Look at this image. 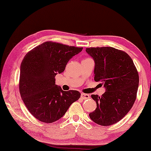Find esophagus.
Listing matches in <instances>:
<instances>
[{"label":"esophagus","mask_w":151,"mask_h":151,"mask_svg":"<svg viewBox=\"0 0 151 151\" xmlns=\"http://www.w3.org/2000/svg\"><path fill=\"white\" fill-rule=\"evenodd\" d=\"M81 98L83 99H88L90 98V96H89V94H87V93H81Z\"/></svg>","instance_id":"34e87169"}]
</instances>
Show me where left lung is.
<instances>
[{
  "label": "left lung",
  "mask_w": 151,
  "mask_h": 151,
  "mask_svg": "<svg viewBox=\"0 0 151 151\" xmlns=\"http://www.w3.org/2000/svg\"><path fill=\"white\" fill-rule=\"evenodd\" d=\"M95 63L94 80L102 81L106 92L92 95L96 109L91 120L102 126L115 124L131 109L137 98L139 77L131 58L124 51L111 47L86 48Z\"/></svg>",
  "instance_id": "left-lung-1"
}]
</instances>
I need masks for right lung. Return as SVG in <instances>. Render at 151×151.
Here are the masks:
<instances>
[{
  "mask_svg": "<svg viewBox=\"0 0 151 151\" xmlns=\"http://www.w3.org/2000/svg\"><path fill=\"white\" fill-rule=\"evenodd\" d=\"M83 47L47 41L27 53L20 68L19 92L28 110L45 123L55 122L80 98L76 90L63 91L55 84V76Z\"/></svg>",
  "mask_w": 151,
  "mask_h": 151,
  "instance_id": "obj_1",
  "label": "right lung"
}]
</instances>
